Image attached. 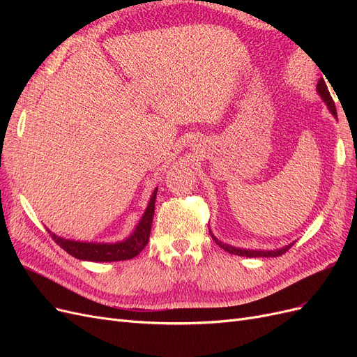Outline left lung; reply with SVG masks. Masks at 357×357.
I'll return each mask as SVG.
<instances>
[{
    "label": "left lung",
    "instance_id": "left-lung-1",
    "mask_svg": "<svg viewBox=\"0 0 357 357\" xmlns=\"http://www.w3.org/2000/svg\"><path fill=\"white\" fill-rule=\"evenodd\" d=\"M317 91L320 93V96L323 98V101H325L329 107V110L332 112V114L337 117V109H335V102L332 100V96L329 93V89L328 86L325 83V80L320 79L319 83H317ZM211 234V232H210ZM211 238L214 240V243L218 244L220 248H223L225 252H228L231 255H236V256H247V257H277V256H282L284 255L289 248L294 245V244H289L283 248H278V250H269V252H262V250H241V248H236V247H232V245H228V244H223L222 241H219L215 236L211 234Z\"/></svg>",
    "mask_w": 357,
    "mask_h": 357
}]
</instances>
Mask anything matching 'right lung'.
Masks as SVG:
<instances>
[{
    "label": "right lung",
    "mask_w": 357,
    "mask_h": 357,
    "mask_svg": "<svg viewBox=\"0 0 357 357\" xmlns=\"http://www.w3.org/2000/svg\"><path fill=\"white\" fill-rule=\"evenodd\" d=\"M158 188L153 190V195L150 198L149 207L144 215L139 220L137 229L129 236L128 240L116 244H92V243H80V241H70L63 240L61 236L52 234L49 229L52 240L63 248L68 255L82 261H92V262H117V261H128L132 259L147 245L150 238V231H152V220L155 214V199H156Z\"/></svg>",
    "instance_id": "add662e5"
}]
</instances>
